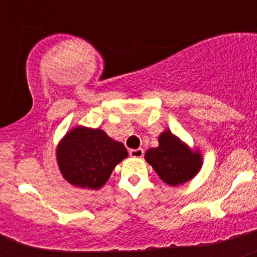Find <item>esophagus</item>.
I'll list each match as a JSON object with an SVG mask.
<instances>
[{"label":"esophagus","instance_id":"obj_1","mask_svg":"<svg viewBox=\"0 0 257 257\" xmlns=\"http://www.w3.org/2000/svg\"><path fill=\"white\" fill-rule=\"evenodd\" d=\"M130 156L134 157V158H142L144 156V151L142 148H138V149H131L130 151Z\"/></svg>","mask_w":257,"mask_h":257}]
</instances>
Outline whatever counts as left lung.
<instances>
[{"label":"left lung","mask_w":257,"mask_h":257,"mask_svg":"<svg viewBox=\"0 0 257 257\" xmlns=\"http://www.w3.org/2000/svg\"><path fill=\"white\" fill-rule=\"evenodd\" d=\"M158 143L157 148L147 151L145 161L166 184L178 187L198 174L203 163L201 152L192 151L170 130L161 134Z\"/></svg>","instance_id":"1"}]
</instances>
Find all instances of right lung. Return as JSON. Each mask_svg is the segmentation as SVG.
I'll list each match as a JSON object with an SVG mask.
<instances>
[{
    "mask_svg": "<svg viewBox=\"0 0 257 257\" xmlns=\"http://www.w3.org/2000/svg\"><path fill=\"white\" fill-rule=\"evenodd\" d=\"M124 145L100 128L77 126L59 143L56 160L63 178L74 187L99 189L127 157Z\"/></svg>",
    "mask_w": 257,
    "mask_h": 257,
    "instance_id": "1",
    "label": "right lung"
}]
</instances>
